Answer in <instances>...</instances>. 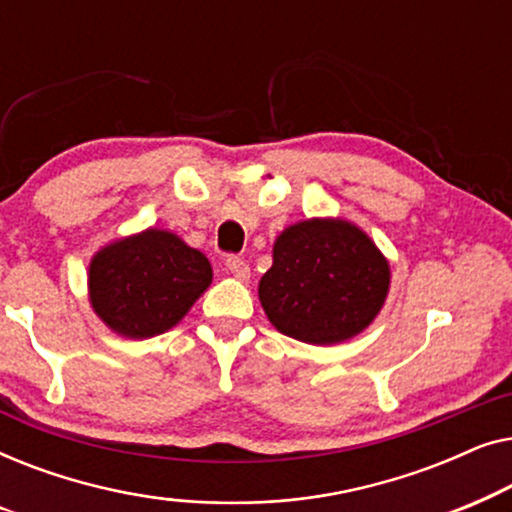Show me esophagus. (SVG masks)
I'll use <instances>...</instances> for the list:
<instances>
[{"label":"esophagus","instance_id":"34e87169","mask_svg":"<svg viewBox=\"0 0 512 512\" xmlns=\"http://www.w3.org/2000/svg\"><path fill=\"white\" fill-rule=\"evenodd\" d=\"M226 270H228L230 275H233L235 279H240V282H247L249 275H251L249 263L242 261V258H237V256L226 258Z\"/></svg>","mask_w":512,"mask_h":512}]
</instances>
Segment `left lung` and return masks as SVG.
Instances as JSON below:
<instances>
[{
    "instance_id": "obj_1",
    "label": "left lung",
    "mask_w": 512,
    "mask_h": 512,
    "mask_svg": "<svg viewBox=\"0 0 512 512\" xmlns=\"http://www.w3.org/2000/svg\"><path fill=\"white\" fill-rule=\"evenodd\" d=\"M389 282V261L359 226L307 219L275 240L258 298L279 333L307 345H338L373 324Z\"/></svg>"
}]
</instances>
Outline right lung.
Returning <instances> with one entry per match:
<instances>
[{
    "instance_id": "obj_1",
    "label": "right lung",
    "mask_w": 512,
    "mask_h": 512,
    "mask_svg": "<svg viewBox=\"0 0 512 512\" xmlns=\"http://www.w3.org/2000/svg\"><path fill=\"white\" fill-rule=\"evenodd\" d=\"M212 284L202 251L170 230L146 228L102 247L88 268L97 317L123 338L144 340L177 326Z\"/></svg>"
}]
</instances>
